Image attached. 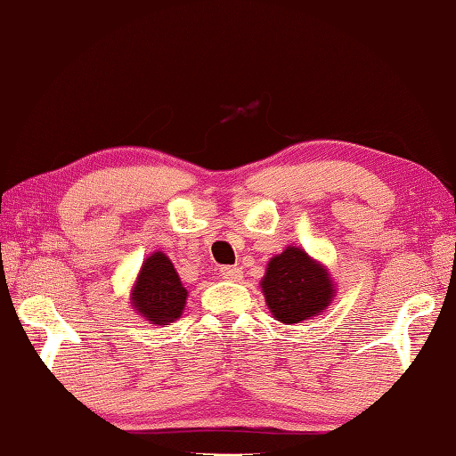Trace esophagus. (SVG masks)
<instances>
[{
	"label": "esophagus",
	"mask_w": 456,
	"mask_h": 456,
	"mask_svg": "<svg viewBox=\"0 0 456 456\" xmlns=\"http://www.w3.org/2000/svg\"><path fill=\"white\" fill-rule=\"evenodd\" d=\"M220 275H222V280H226V281H240L241 280V267H236V265H226V267H222L220 269Z\"/></svg>",
	"instance_id": "obj_1"
}]
</instances>
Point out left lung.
<instances>
[{"mask_svg": "<svg viewBox=\"0 0 456 456\" xmlns=\"http://www.w3.org/2000/svg\"><path fill=\"white\" fill-rule=\"evenodd\" d=\"M259 285L267 309L285 324L317 317L334 297L329 269L297 246H289L280 256L269 259Z\"/></svg>", "mask_w": 456, "mask_h": 456, "instance_id": "left-lung-1", "label": "left lung"}]
</instances>
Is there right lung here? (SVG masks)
<instances>
[{"mask_svg":"<svg viewBox=\"0 0 456 456\" xmlns=\"http://www.w3.org/2000/svg\"><path fill=\"white\" fill-rule=\"evenodd\" d=\"M132 305L151 324H167L176 321L187 305L179 273L171 259L163 252H155L145 259L132 289Z\"/></svg>","mask_w":456,"mask_h":456,"instance_id":"1","label":"right lung"}]
</instances>
